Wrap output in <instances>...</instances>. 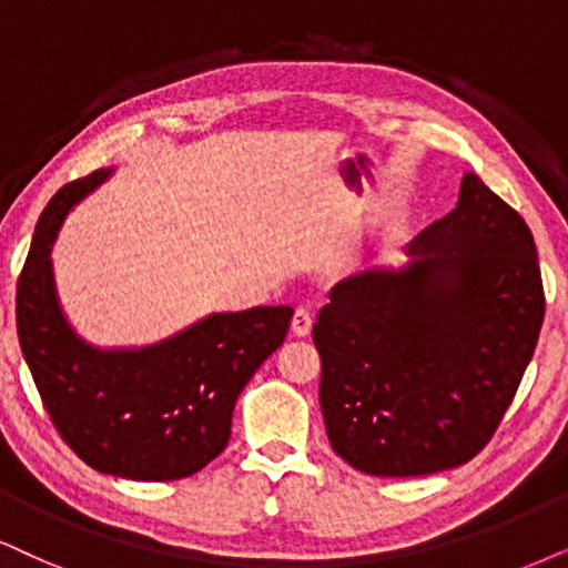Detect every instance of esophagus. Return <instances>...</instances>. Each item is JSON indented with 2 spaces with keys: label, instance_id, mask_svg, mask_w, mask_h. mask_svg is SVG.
I'll return each mask as SVG.
<instances>
[{
  "label": "esophagus",
  "instance_id": "obj_1",
  "mask_svg": "<svg viewBox=\"0 0 568 568\" xmlns=\"http://www.w3.org/2000/svg\"><path fill=\"white\" fill-rule=\"evenodd\" d=\"M291 329H293V335L306 337L308 333H312V314H308L306 308H296V312H293V320H291Z\"/></svg>",
  "mask_w": 568,
  "mask_h": 568
}]
</instances>
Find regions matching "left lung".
<instances>
[{
    "label": "left lung",
    "instance_id": "left-lung-1",
    "mask_svg": "<svg viewBox=\"0 0 568 568\" xmlns=\"http://www.w3.org/2000/svg\"><path fill=\"white\" fill-rule=\"evenodd\" d=\"M406 254V267L337 283L312 329L329 445L375 477L471 462L511 406L545 317L532 233L475 172Z\"/></svg>",
    "mask_w": 568,
    "mask_h": 568
}]
</instances>
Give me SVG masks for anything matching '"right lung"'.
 I'll list each match as a JSON object with an SVG mask.
<instances>
[{
    "instance_id": "1",
    "label": "right lung",
    "mask_w": 568,
    "mask_h": 568,
    "mask_svg": "<svg viewBox=\"0 0 568 568\" xmlns=\"http://www.w3.org/2000/svg\"><path fill=\"white\" fill-rule=\"evenodd\" d=\"M112 170L62 185L36 225L18 277L20 348L62 440L104 475L168 483L225 450L233 406L288 333L291 306L210 314L146 348L102 351L75 335L54 291L49 251L64 214Z\"/></svg>"
}]
</instances>
